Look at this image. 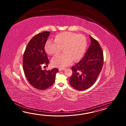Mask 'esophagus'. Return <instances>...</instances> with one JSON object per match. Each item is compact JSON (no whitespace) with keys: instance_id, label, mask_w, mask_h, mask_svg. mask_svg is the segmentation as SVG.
I'll use <instances>...</instances> for the list:
<instances>
[{"instance_id":"34e87169","label":"esophagus","mask_w":126,"mask_h":126,"mask_svg":"<svg viewBox=\"0 0 126 126\" xmlns=\"http://www.w3.org/2000/svg\"><path fill=\"white\" fill-rule=\"evenodd\" d=\"M64 69H65L64 68H59V71H63V70H64Z\"/></svg>"}]
</instances>
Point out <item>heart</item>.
I'll return each instance as SVG.
<instances>
[{"label":"heart","instance_id":"b5f03b06","mask_svg":"<svg viewBox=\"0 0 126 126\" xmlns=\"http://www.w3.org/2000/svg\"><path fill=\"white\" fill-rule=\"evenodd\" d=\"M86 37L70 32H62L57 35L54 41L48 40L46 42L45 49L49 55L59 53L63 48L64 54L57 55L51 60L54 67L64 68L72 63L73 60L77 61L82 57L87 47Z\"/></svg>","mask_w":126,"mask_h":126}]
</instances>
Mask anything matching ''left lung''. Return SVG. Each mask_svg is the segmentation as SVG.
I'll use <instances>...</instances> for the list:
<instances>
[{"label":"left lung","instance_id":"left-lung-1","mask_svg":"<svg viewBox=\"0 0 126 126\" xmlns=\"http://www.w3.org/2000/svg\"><path fill=\"white\" fill-rule=\"evenodd\" d=\"M90 38L91 45L84 56L72 67L70 84L78 91H84L94 84L104 63L103 52L99 43L91 35Z\"/></svg>","mask_w":126,"mask_h":126}]
</instances>
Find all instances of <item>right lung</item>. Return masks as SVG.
<instances>
[{"instance_id":"obj_1","label":"right lung","mask_w":126,"mask_h":126,"mask_svg":"<svg viewBox=\"0 0 126 126\" xmlns=\"http://www.w3.org/2000/svg\"><path fill=\"white\" fill-rule=\"evenodd\" d=\"M49 34L44 32L35 35L28 43L23 57V69L27 80L33 87L40 90L51 86L59 72L57 68L48 71L41 68L43 64L48 66L49 63L45 50Z\"/></svg>"}]
</instances>
